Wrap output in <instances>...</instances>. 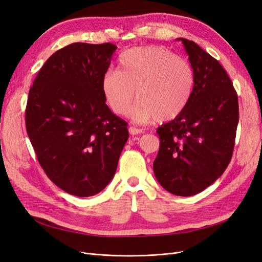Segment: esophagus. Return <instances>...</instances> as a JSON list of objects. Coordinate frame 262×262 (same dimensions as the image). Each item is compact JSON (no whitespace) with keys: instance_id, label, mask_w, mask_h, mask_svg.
I'll list each match as a JSON object with an SVG mask.
<instances>
[{"instance_id":"1","label":"esophagus","mask_w":262,"mask_h":262,"mask_svg":"<svg viewBox=\"0 0 262 262\" xmlns=\"http://www.w3.org/2000/svg\"><path fill=\"white\" fill-rule=\"evenodd\" d=\"M129 133L131 134V136H138V134H141L142 133V130L141 129H138V128H133V126H130L129 128Z\"/></svg>"}]
</instances>
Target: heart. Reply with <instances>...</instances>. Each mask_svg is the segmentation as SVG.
Segmentation results:
<instances>
[{"mask_svg":"<svg viewBox=\"0 0 262 262\" xmlns=\"http://www.w3.org/2000/svg\"><path fill=\"white\" fill-rule=\"evenodd\" d=\"M101 93L113 113H129L134 94L136 106L131 119L147 123L158 119L171 120L178 117L191 98L194 73L189 63L161 47H137L124 51L118 69L102 75Z\"/></svg>","mask_w":262,"mask_h":262,"instance_id":"heart-1","label":"heart"}]
</instances>
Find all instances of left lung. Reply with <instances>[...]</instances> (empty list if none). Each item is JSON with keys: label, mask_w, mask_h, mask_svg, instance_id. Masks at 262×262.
<instances>
[{"label": "left lung", "mask_w": 262, "mask_h": 262, "mask_svg": "<svg viewBox=\"0 0 262 262\" xmlns=\"http://www.w3.org/2000/svg\"><path fill=\"white\" fill-rule=\"evenodd\" d=\"M184 45L193 69L194 86L187 107L157 129L160 150L155 177L168 192L190 196L219 179L231 162L238 124V97L219 61L195 42Z\"/></svg>", "instance_id": "obj_1"}]
</instances>
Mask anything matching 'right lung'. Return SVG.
<instances>
[{"label": "right lung", "instance_id": "add662e5", "mask_svg": "<svg viewBox=\"0 0 262 262\" xmlns=\"http://www.w3.org/2000/svg\"><path fill=\"white\" fill-rule=\"evenodd\" d=\"M117 47L76 42L54 52L29 90L26 130L53 184L76 196L99 193L115 176L129 138L112 113L101 78Z\"/></svg>", "mask_w": 262, "mask_h": 262}]
</instances>
